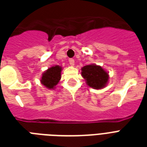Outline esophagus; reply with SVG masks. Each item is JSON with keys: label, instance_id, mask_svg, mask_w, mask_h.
Instances as JSON below:
<instances>
[{"label": "esophagus", "instance_id": "obj_1", "mask_svg": "<svg viewBox=\"0 0 147 147\" xmlns=\"http://www.w3.org/2000/svg\"><path fill=\"white\" fill-rule=\"evenodd\" d=\"M69 64H70V65H71V66H74V65H75V60H74L73 59H69Z\"/></svg>", "mask_w": 147, "mask_h": 147}]
</instances>
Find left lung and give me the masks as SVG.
<instances>
[{
	"label": "left lung",
	"instance_id": "8db88e82",
	"mask_svg": "<svg viewBox=\"0 0 147 147\" xmlns=\"http://www.w3.org/2000/svg\"><path fill=\"white\" fill-rule=\"evenodd\" d=\"M82 76L87 85L94 89H100L106 86L109 76L102 67L96 65H88L82 69Z\"/></svg>",
	"mask_w": 147,
	"mask_h": 147
}]
</instances>
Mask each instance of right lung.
<instances>
[{"mask_svg": "<svg viewBox=\"0 0 147 147\" xmlns=\"http://www.w3.org/2000/svg\"><path fill=\"white\" fill-rule=\"evenodd\" d=\"M61 71L62 67L55 65L48 69L42 74L41 83L47 88L53 89L61 79Z\"/></svg>", "mask_w": 147, "mask_h": 147, "instance_id": "1", "label": "right lung"}]
</instances>
